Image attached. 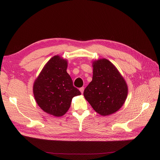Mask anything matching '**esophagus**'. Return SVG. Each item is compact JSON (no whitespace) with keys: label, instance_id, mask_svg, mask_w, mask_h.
Masks as SVG:
<instances>
[{"label":"esophagus","instance_id":"esophagus-1","mask_svg":"<svg viewBox=\"0 0 160 160\" xmlns=\"http://www.w3.org/2000/svg\"><path fill=\"white\" fill-rule=\"evenodd\" d=\"M80 92L82 93V94H83V91H84V88H83V87L80 88Z\"/></svg>","mask_w":160,"mask_h":160}]
</instances>
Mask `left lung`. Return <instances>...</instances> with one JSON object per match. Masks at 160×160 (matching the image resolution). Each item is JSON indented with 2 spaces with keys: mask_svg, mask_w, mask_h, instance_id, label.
Returning <instances> with one entry per match:
<instances>
[{
  "mask_svg": "<svg viewBox=\"0 0 160 160\" xmlns=\"http://www.w3.org/2000/svg\"><path fill=\"white\" fill-rule=\"evenodd\" d=\"M93 63V80L84 89L83 96L100 115L112 114L124 103L127 85L116 67L106 59Z\"/></svg>",
  "mask_w": 160,
  "mask_h": 160,
  "instance_id": "8db88e82",
  "label": "left lung"
}]
</instances>
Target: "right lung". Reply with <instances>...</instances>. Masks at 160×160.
Here are the masks:
<instances>
[{
    "label": "right lung",
    "instance_id": "1",
    "mask_svg": "<svg viewBox=\"0 0 160 160\" xmlns=\"http://www.w3.org/2000/svg\"><path fill=\"white\" fill-rule=\"evenodd\" d=\"M67 68V61L54 56L45 65L33 84V95L38 106L55 117L63 115L69 109L72 98L81 95L74 87Z\"/></svg>",
    "mask_w": 160,
    "mask_h": 160
}]
</instances>
